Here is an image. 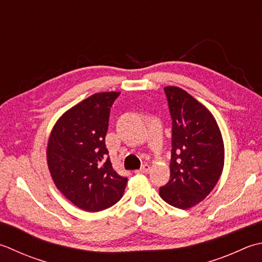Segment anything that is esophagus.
<instances>
[{
  "instance_id": "esophagus-1",
  "label": "esophagus",
  "mask_w": 262,
  "mask_h": 262,
  "mask_svg": "<svg viewBox=\"0 0 262 262\" xmlns=\"http://www.w3.org/2000/svg\"><path fill=\"white\" fill-rule=\"evenodd\" d=\"M148 171H150V166H148L147 163H145V165H143V167H141L135 172H137V173H147Z\"/></svg>"
}]
</instances>
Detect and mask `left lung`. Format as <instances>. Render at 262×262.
I'll return each instance as SVG.
<instances>
[{"mask_svg":"<svg viewBox=\"0 0 262 262\" xmlns=\"http://www.w3.org/2000/svg\"><path fill=\"white\" fill-rule=\"evenodd\" d=\"M171 117L170 179L159 189L163 201L188 209L216 186L224 168V142L206 106L179 87H165Z\"/></svg>","mask_w":262,"mask_h":262,"instance_id":"left-lung-1","label":"left lung"}]
</instances>
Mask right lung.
I'll return each mask as SVG.
<instances>
[{"instance_id":"obj_1","label":"right lung","mask_w":262,"mask_h":262,"mask_svg":"<svg viewBox=\"0 0 262 262\" xmlns=\"http://www.w3.org/2000/svg\"><path fill=\"white\" fill-rule=\"evenodd\" d=\"M120 92L87 97L56 121L48 143V165L59 191L85 211L114 206L124 195L127 178L112 168L105 135L110 109Z\"/></svg>"}]
</instances>
